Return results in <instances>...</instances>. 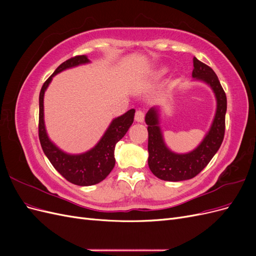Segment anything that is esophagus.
Listing matches in <instances>:
<instances>
[{
	"mask_svg": "<svg viewBox=\"0 0 256 256\" xmlns=\"http://www.w3.org/2000/svg\"><path fill=\"white\" fill-rule=\"evenodd\" d=\"M144 116H145L144 111H142V110H136V116H134V120H136V122H142L144 120Z\"/></svg>",
	"mask_w": 256,
	"mask_h": 256,
	"instance_id": "obj_1",
	"label": "esophagus"
}]
</instances>
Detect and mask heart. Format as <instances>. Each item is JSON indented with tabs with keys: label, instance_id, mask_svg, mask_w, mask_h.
Returning <instances> with one entry per match:
<instances>
[{
	"label": "heart",
	"instance_id": "1",
	"mask_svg": "<svg viewBox=\"0 0 256 256\" xmlns=\"http://www.w3.org/2000/svg\"><path fill=\"white\" fill-rule=\"evenodd\" d=\"M166 72H168L166 68H161L160 70L158 72V76H164V74H166Z\"/></svg>",
	"mask_w": 256,
	"mask_h": 256
}]
</instances>
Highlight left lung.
Listing matches in <instances>:
<instances>
[{"label":"left lung","mask_w":256,"mask_h":256,"mask_svg":"<svg viewBox=\"0 0 256 256\" xmlns=\"http://www.w3.org/2000/svg\"><path fill=\"white\" fill-rule=\"evenodd\" d=\"M192 76L212 88L216 100L212 124L203 141L196 150L187 154H176L168 148L159 126L157 108L146 113L145 122L148 131V166L154 176L166 182L187 180L196 177L209 164L220 148L226 132V95L212 69L193 58Z\"/></svg>","instance_id":"1"}]
</instances>
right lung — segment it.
Segmentation results:
<instances>
[{
	"label": "right lung",
	"mask_w": 256,
	"mask_h": 256,
	"mask_svg": "<svg viewBox=\"0 0 256 256\" xmlns=\"http://www.w3.org/2000/svg\"><path fill=\"white\" fill-rule=\"evenodd\" d=\"M90 63L86 56H78L67 60L62 63L48 80L42 85L40 94V125L38 136L40 145L46 156L51 162L54 168L63 176L65 180L76 186H92L100 182L110 174L115 166L114 150L115 145L126 134L130 126L132 125L136 110L131 109L118 118H114L110 126L106 130L100 141L86 152L79 154H70L60 150L58 147L51 142L44 127V96L49 86L52 78L65 69Z\"/></svg>",
	"instance_id": "add662e5"
}]
</instances>
